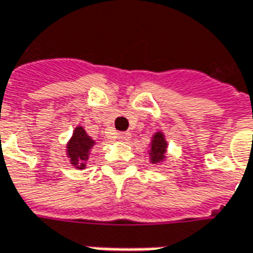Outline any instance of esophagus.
Here are the masks:
<instances>
[{
    "instance_id": "1",
    "label": "esophagus",
    "mask_w": 253,
    "mask_h": 253,
    "mask_svg": "<svg viewBox=\"0 0 253 253\" xmlns=\"http://www.w3.org/2000/svg\"><path fill=\"white\" fill-rule=\"evenodd\" d=\"M117 139L121 140V142H128L130 139V133L129 132H118L117 133Z\"/></svg>"
}]
</instances>
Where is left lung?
Returning a JSON list of instances; mask_svg holds the SVG:
<instances>
[{
    "label": "left lung",
    "instance_id": "8db88e82",
    "mask_svg": "<svg viewBox=\"0 0 253 253\" xmlns=\"http://www.w3.org/2000/svg\"><path fill=\"white\" fill-rule=\"evenodd\" d=\"M166 149H167V142L166 138L163 135V132H157L154 133V136L152 138V143H150V162L152 163H160L166 159Z\"/></svg>",
    "mask_w": 253,
    "mask_h": 253
}]
</instances>
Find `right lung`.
I'll use <instances>...</instances> for the list:
<instances>
[{
	"mask_svg": "<svg viewBox=\"0 0 253 253\" xmlns=\"http://www.w3.org/2000/svg\"><path fill=\"white\" fill-rule=\"evenodd\" d=\"M94 145V140L86 133L82 126H76L74 135L67 145V154L71 160V164L78 169L83 170L86 166L84 162L89 159V152Z\"/></svg>",
	"mask_w": 253,
	"mask_h": 253,
	"instance_id": "right-lung-1",
	"label": "right lung"
}]
</instances>
